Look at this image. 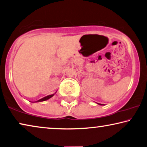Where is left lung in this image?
I'll return each instance as SVG.
<instances>
[{"mask_svg": "<svg viewBox=\"0 0 147 147\" xmlns=\"http://www.w3.org/2000/svg\"><path fill=\"white\" fill-rule=\"evenodd\" d=\"M98 105H102V104H98Z\"/></svg>", "mask_w": 147, "mask_h": 147, "instance_id": "obj_1", "label": "left lung"}]
</instances>
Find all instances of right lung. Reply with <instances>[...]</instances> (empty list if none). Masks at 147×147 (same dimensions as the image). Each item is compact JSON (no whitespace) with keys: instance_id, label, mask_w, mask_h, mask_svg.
<instances>
[{"instance_id":"1","label":"right lung","mask_w":147,"mask_h":147,"mask_svg":"<svg viewBox=\"0 0 147 147\" xmlns=\"http://www.w3.org/2000/svg\"><path fill=\"white\" fill-rule=\"evenodd\" d=\"M55 93H56V92H55ZM55 94H50V95H48V96H45V97H43V98H40V99H39V100H38L35 101V102H42V101H45V100H48V99L51 98V97H53L54 95H55Z\"/></svg>"}]
</instances>
